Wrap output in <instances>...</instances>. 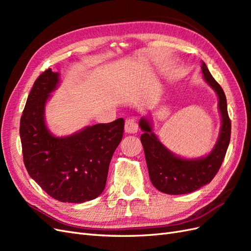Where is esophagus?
I'll return each mask as SVG.
<instances>
[{
    "instance_id": "1",
    "label": "esophagus",
    "mask_w": 251,
    "mask_h": 251,
    "mask_svg": "<svg viewBox=\"0 0 251 251\" xmlns=\"http://www.w3.org/2000/svg\"><path fill=\"white\" fill-rule=\"evenodd\" d=\"M125 131L130 134H135L138 131V123L137 120L134 118H128L126 120V126H125Z\"/></svg>"
}]
</instances>
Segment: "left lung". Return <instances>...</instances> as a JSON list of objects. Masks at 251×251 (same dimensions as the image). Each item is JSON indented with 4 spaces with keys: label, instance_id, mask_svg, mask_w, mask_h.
<instances>
[{
    "label": "left lung",
    "instance_id": "8db88e82",
    "mask_svg": "<svg viewBox=\"0 0 251 251\" xmlns=\"http://www.w3.org/2000/svg\"><path fill=\"white\" fill-rule=\"evenodd\" d=\"M204 79L214 89L219 97V109L222 126L219 139L210 154L204 158L185 160L172 154L151 132L148 119L140 120L143 134L140 139L146 155L150 179L153 185L164 194L183 195L197 191L214 179L228 149L231 134V121L227 112L226 96L221 86L212 77L206 65L202 64Z\"/></svg>",
    "mask_w": 251,
    "mask_h": 251
}]
</instances>
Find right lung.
<instances>
[{"mask_svg": "<svg viewBox=\"0 0 251 251\" xmlns=\"http://www.w3.org/2000/svg\"><path fill=\"white\" fill-rule=\"evenodd\" d=\"M57 83L58 73L49 68L30 91L20 124L23 159L30 177L53 199L82 203L103 192L112 156L123 139L125 120L55 137L45 125L44 109Z\"/></svg>", "mask_w": 251, "mask_h": 251, "instance_id": "add662e5", "label": "right lung"}]
</instances>
